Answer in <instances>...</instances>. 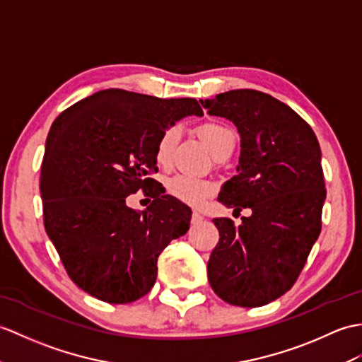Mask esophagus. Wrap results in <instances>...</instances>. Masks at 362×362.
<instances>
[{"mask_svg":"<svg viewBox=\"0 0 362 362\" xmlns=\"http://www.w3.org/2000/svg\"><path fill=\"white\" fill-rule=\"evenodd\" d=\"M202 221H204V216H202V214L197 213V211L192 213V217H191V222H192V223H199V222H202Z\"/></svg>","mask_w":362,"mask_h":362,"instance_id":"obj_1","label":"esophagus"}]
</instances>
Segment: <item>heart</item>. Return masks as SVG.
Returning <instances> with one entry per match:
<instances>
[{
	"label": "heart",
	"instance_id": "obj_1",
	"mask_svg": "<svg viewBox=\"0 0 362 362\" xmlns=\"http://www.w3.org/2000/svg\"><path fill=\"white\" fill-rule=\"evenodd\" d=\"M200 139L206 143V146L216 156L221 151L234 149L236 145V132L228 124L219 122H208L197 128ZM179 140V128L171 126L163 131L156 146V160L158 165L166 166L171 162L173 151ZM168 191L177 200L192 206L200 205L213 191V183L205 179L192 177L187 174H175L168 180Z\"/></svg>",
	"mask_w": 362,
	"mask_h": 362
}]
</instances>
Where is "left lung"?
<instances>
[{
  "mask_svg": "<svg viewBox=\"0 0 362 362\" xmlns=\"http://www.w3.org/2000/svg\"><path fill=\"white\" fill-rule=\"evenodd\" d=\"M200 103L236 124L240 136L238 174L217 200L251 211L239 226L213 219L221 239L208 260V281L231 305L262 307L293 287L321 233V148L305 120L260 90L234 89Z\"/></svg>",
  "mask_w": 362,
  "mask_h": 362,
  "instance_id": "obj_1",
  "label": "left lung"
}]
</instances>
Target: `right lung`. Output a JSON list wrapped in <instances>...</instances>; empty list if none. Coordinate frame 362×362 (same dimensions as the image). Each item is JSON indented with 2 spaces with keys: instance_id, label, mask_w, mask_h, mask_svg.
Returning <instances> with one entry per match:
<instances>
[{
  "instance_id": "1",
  "label": "right lung",
  "mask_w": 362,
  "mask_h": 362,
  "mask_svg": "<svg viewBox=\"0 0 362 362\" xmlns=\"http://www.w3.org/2000/svg\"><path fill=\"white\" fill-rule=\"evenodd\" d=\"M204 115L194 98L98 90L50 126L41 165L45 228L71 279L109 304L145 296L157 259L189 228L191 209L165 194L156 146L165 129ZM140 187L155 200L139 215L125 197Z\"/></svg>"
}]
</instances>
